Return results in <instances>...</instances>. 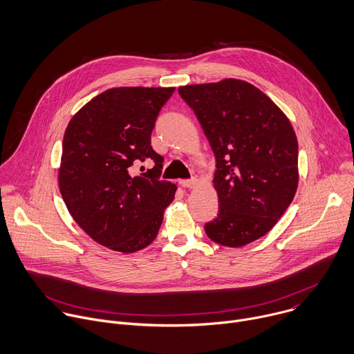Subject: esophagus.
Listing matches in <instances>:
<instances>
[{"mask_svg":"<svg viewBox=\"0 0 354 354\" xmlns=\"http://www.w3.org/2000/svg\"><path fill=\"white\" fill-rule=\"evenodd\" d=\"M180 184L185 188H194L196 185V178H189V180H181Z\"/></svg>","mask_w":354,"mask_h":354,"instance_id":"obj_1","label":"esophagus"}]
</instances>
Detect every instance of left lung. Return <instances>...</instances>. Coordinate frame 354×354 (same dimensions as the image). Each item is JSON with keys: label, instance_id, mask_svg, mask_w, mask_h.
I'll return each mask as SVG.
<instances>
[{"label": "left lung", "instance_id": "8db88e82", "mask_svg": "<svg viewBox=\"0 0 354 354\" xmlns=\"http://www.w3.org/2000/svg\"><path fill=\"white\" fill-rule=\"evenodd\" d=\"M216 158L218 216L206 236L243 247L265 236L292 203L299 145L289 118L265 93L240 80L178 88Z\"/></svg>", "mask_w": 354, "mask_h": 354}]
</instances>
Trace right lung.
Segmentation results:
<instances>
[{
	"instance_id": "1",
	"label": "right lung",
	"mask_w": 354,
	"mask_h": 354,
	"mask_svg": "<svg viewBox=\"0 0 354 354\" xmlns=\"http://www.w3.org/2000/svg\"><path fill=\"white\" fill-rule=\"evenodd\" d=\"M174 91L109 89L86 103L65 129L58 171L62 199L74 221L114 251L148 247L174 199L177 187L160 178L165 159L151 145L159 111ZM145 160L154 167L135 176L133 165Z\"/></svg>"
}]
</instances>
